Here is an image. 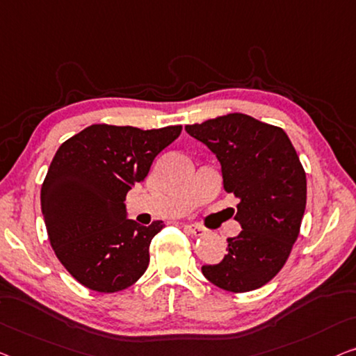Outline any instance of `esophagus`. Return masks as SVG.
I'll use <instances>...</instances> for the list:
<instances>
[{
    "label": "esophagus",
    "instance_id": "1",
    "mask_svg": "<svg viewBox=\"0 0 356 356\" xmlns=\"http://www.w3.org/2000/svg\"><path fill=\"white\" fill-rule=\"evenodd\" d=\"M184 230L187 232V233H190V235H193V236H201V235H203V233H206V229H203V227L192 225V224L184 225Z\"/></svg>",
    "mask_w": 356,
    "mask_h": 356
}]
</instances>
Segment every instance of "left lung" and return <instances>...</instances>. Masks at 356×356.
I'll use <instances>...</instances> for the list:
<instances>
[{
	"label": "left lung",
	"instance_id": "obj_1",
	"mask_svg": "<svg viewBox=\"0 0 356 356\" xmlns=\"http://www.w3.org/2000/svg\"><path fill=\"white\" fill-rule=\"evenodd\" d=\"M185 131L214 153L227 193L240 200V235L222 262L201 272L217 288L248 293L267 284L288 261L307 203V179L289 137L245 113L188 124Z\"/></svg>",
	"mask_w": 356,
	"mask_h": 356
}]
</instances>
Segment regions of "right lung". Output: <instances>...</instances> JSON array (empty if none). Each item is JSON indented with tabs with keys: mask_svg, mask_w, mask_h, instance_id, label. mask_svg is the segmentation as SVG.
<instances>
[{
	"mask_svg": "<svg viewBox=\"0 0 356 356\" xmlns=\"http://www.w3.org/2000/svg\"><path fill=\"white\" fill-rule=\"evenodd\" d=\"M180 131L92 124L59 147L41 187V211L57 259L78 283L116 293L145 273L163 222L127 219L126 195Z\"/></svg>",
	"mask_w": 356,
	"mask_h": 356,
	"instance_id": "obj_1",
	"label": "right lung"
}]
</instances>
